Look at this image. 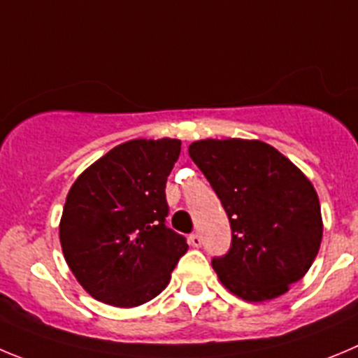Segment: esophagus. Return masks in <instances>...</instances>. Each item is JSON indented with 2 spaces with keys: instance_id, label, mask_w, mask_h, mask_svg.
<instances>
[{
  "instance_id": "34e87169",
  "label": "esophagus",
  "mask_w": 358,
  "mask_h": 358,
  "mask_svg": "<svg viewBox=\"0 0 358 358\" xmlns=\"http://www.w3.org/2000/svg\"><path fill=\"white\" fill-rule=\"evenodd\" d=\"M189 243L192 247H201V243H203V240H201V236L198 235V233H192V235L189 236Z\"/></svg>"
}]
</instances>
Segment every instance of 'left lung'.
I'll return each instance as SVG.
<instances>
[{
  "label": "left lung",
  "mask_w": 358,
  "mask_h": 358,
  "mask_svg": "<svg viewBox=\"0 0 358 358\" xmlns=\"http://www.w3.org/2000/svg\"><path fill=\"white\" fill-rule=\"evenodd\" d=\"M190 159L215 190L231 226V245L212 259L236 296L263 302L306 275L323 235L318 194L292 160L263 141L203 139Z\"/></svg>",
  "instance_id": "left-lung-1"
}]
</instances>
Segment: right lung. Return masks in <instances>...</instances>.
Listing matches in <instances>:
<instances>
[{"instance_id":"right-lung-1","label":"right lung","mask_w":358,"mask_h":358,"mask_svg":"<svg viewBox=\"0 0 358 358\" xmlns=\"http://www.w3.org/2000/svg\"><path fill=\"white\" fill-rule=\"evenodd\" d=\"M180 150L178 139H134L73 182L59 240L70 270L93 299L136 307L168 286L189 249L185 236L166 226V182Z\"/></svg>"}]
</instances>
